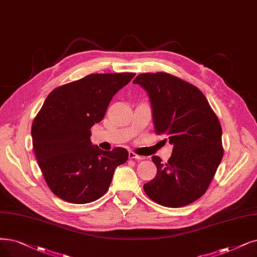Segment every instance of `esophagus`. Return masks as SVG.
I'll return each mask as SVG.
<instances>
[{
    "label": "esophagus",
    "instance_id": "esophagus-1",
    "mask_svg": "<svg viewBox=\"0 0 257 257\" xmlns=\"http://www.w3.org/2000/svg\"><path fill=\"white\" fill-rule=\"evenodd\" d=\"M128 158H130V159H135V160H142V159H145V157L140 156V155H137V154L134 153L133 151H131V152L128 153Z\"/></svg>",
    "mask_w": 257,
    "mask_h": 257
}]
</instances>
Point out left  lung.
<instances>
[{
    "mask_svg": "<svg viewBox=\"0 0 257 257\" xmlns=\"http://www.w3.org/2000/svg\"><path fill=\"white\" fill-rule=\"evenodd\" d=\"M133 83L147 90L155 133L173 145L167 163L153 156L157 174L143 189L161 206H187L207 192L222 159L219 120L201 91L175 76L140 74Z\"/></svg>",
    "mask_w": 257,
    "mask_h": 257,
    "instance_id": "1",
    "label": "left lung"
}]
</instances>
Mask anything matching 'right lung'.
<instances>
[{
  "mask_svg": "<svg viewBox=\"0 0 257 257\" xmlns=\"http://www.w3.org/2000/svg\"><path fill=\"white\" fill-rule=\"evenodd\" d=\"M134 77L91 74L47 96L33 123V147L47 186L59 198L78 204L99 199L107 192L115 169L127 160L125 149L102 151L91 145L90 128Z\"/></svg>",
  "mask_w": 257,
  "mask_h": 257,
  "instance_id": "add662e5",
  "label": "right lung"
}]
</instances>
